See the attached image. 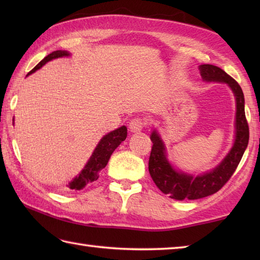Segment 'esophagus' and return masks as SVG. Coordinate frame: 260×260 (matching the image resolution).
<instances>
[{"label": "esophagus", "instance_id": "esophagus-1", "mask_svg": "<svg viewBox=\"0 0 260 260\" xmlns=\"http://www.w3.org/2000/svg\"><path fill=\"white\" fill-rule=\"evenodd\" d=\"M147 125L146 120L143 118H133L129 121V131L132 133H139L144 127Z\"/></svg>", "mask_w": 260, "mask_h": 260}]
</instances>
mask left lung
<instances>
[{
	"label": "left lung",
	"instance_id": "left-lung-1",
	"mask_svg": "<svg viewBox=\"0 0 260 260\" xmlns=\"http://www.w3.org/2000/svg\"><path fill=\"white\" fill-rule=\"evenodd\" d=\"M199 70L204 81L227 84L234 92L236 99L235 142L229 153L213 170L193 175L176 170L170 163L161 135L156 129H153L151 134L153 146L148 161V171L154 183L164 194L181 201L185 199L197 200L206 198L221 189L238 167L249 141V127L245 115V97L238 82L217 66L201 64L199 66Z\"/></svg>",
	"mask_w": 260,
	"mask_h": 260
}]
</instances>
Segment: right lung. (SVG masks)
Returning <instances> with one entry per match:
<instances>
[{
	"label": "right lung",
	"instance_id": "obj_1",
	"mask_svg": "<svg viewBox=\"0 0 260 260\" xmlns=\"http://www.w3.org/2000/svg\"><path fill=\"white\" fill-rule=\"evenodd\" d=\"M70 53L66 50H57L53 51L50 54L42 59L40 62H39L35 68H33L26 77L36 73L38 69H40L42 66H45L47 62L51 61L53 59L57 58H62V57H69ZM14 123V119H13ZM127 136V128L126 126H120L119 128L112 131L110 133L105 135L103 139L99 141L96 148L93 150L91 156L88 159L86 165L80 171V173L76 176V178L69 182L67 185L71 190H82L84 187L88 184L91 183V182L96 181L99 178V172L106 167L109 157L112 155L113 152L119 146V144L123 141L126 140Z\"/></svg>",
	"mask_w": 260,
	"mask_h": 260
}]
</instances>
